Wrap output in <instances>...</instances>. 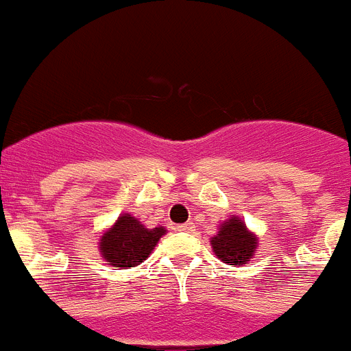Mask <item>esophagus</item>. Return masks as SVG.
Segmentation results:
<instances>
[{
  "instance_id": "esophagus-1",
  "label": "esophagus",
  "mask_w": 351,
  "mask_h": 351,
  "mask_svg": "<svg viewBox=\"0 0 351 351\" xmlns=\"http://www.w3.org/2000/svg\"><path fill=\"white\" fill-rule=\"evenodd\" d=\"M179 230H181V232H193V230H195V224H193L192 221H186V223L179 226Z\"/></svg>"
}]
</instances>
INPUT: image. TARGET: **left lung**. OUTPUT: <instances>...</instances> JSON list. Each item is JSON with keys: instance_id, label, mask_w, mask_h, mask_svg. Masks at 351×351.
I'll return each instance as SVG.
<instances>
[{"instance_id": "obj_1", "label": "left lung", "mask_w": 351, "mask_h": 351, "mask_svg": "<svg viewBox=\"0 0 351 351\" xmlns=\"http://www.w3.org/2000/svg\"><path fill=\"white\" fill-rule=\"evenodd\" d=\"M257 246V237L246 230L239 217H232L223 223L219 234L212 237V248L221 261L232 265H245L252 259Z\"/></svg>"}]
</instances>
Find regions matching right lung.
<instances>
[{"mask_svg":"<svg viewBox=\"0 0 351 351\" xmlns=\"http://www.w3.org/2000/svg\"><path fill=\"white\" fill-rule=\"evenodd\" d=\"M165 232L162 226L145 228L136 217L125 214L101 237V255L114 268H132L147 259Z\"/></svg>","mask_w":351,"mask_h":351,"instance_id":"right-lung-1","label":"right lung"}]
</instances>
